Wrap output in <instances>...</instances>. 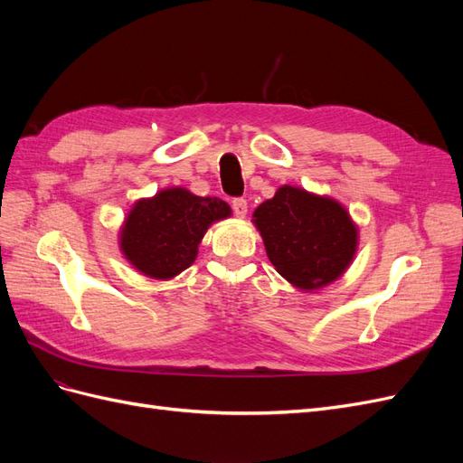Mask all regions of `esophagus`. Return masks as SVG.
I'll return each instance as SVG.
<instances>
[{
    "instance_id": "34e87169",
    "label": "esophagus",
    "mask_w": 463,
    "mask_h": 463,
    "mask_svg": "<svg viewBox=\"0 0 463 463\" xmlns=\"http://www.w3.org/2000/svg\"><path fill=\"white\" fill-rule=\"evenodd\" d=\"M232 208H233V214L237 218H245V214H247V201L245 199H233L232 201Z\"/></svg>"
}]
</instances>
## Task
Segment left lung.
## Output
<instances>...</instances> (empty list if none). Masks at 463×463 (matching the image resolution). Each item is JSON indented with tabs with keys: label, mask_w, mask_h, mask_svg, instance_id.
Segmentation results:
<instances>
[{
	"label": "left lung",
	"mask_w": 463,
	"mask_h": 463,
	"mask_svg": "<svg viewBox=\"0 0 463 463\" xmlns=\"http://www.w3.org/2000/svg\"><path fill=\"white\" fill-rule=\"evenodd\" d=\"M278 274L313 291L338 279L354 260L357 228L334 199L284 185L253 214Z\"/></svg>",
	"instance_id": "left-lung-1"
}]
</instances>
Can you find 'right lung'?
I'll list each match as a JSON object with an SVG mask.
<instances>
[{"label": "right lung", "instance_id": "right-lung-1", "mask_svg": "<svg viewBox=\"0 0 463 463\" xmlns=\"http://www.w3.org/2000/svg\"><path fill=\"white\" fill-rule=\"evenodd\" d=\"M232 214L218 197H197L184 187L164 189L137 201L123 222L119 247L138 272L170 279L194 262L213 222Z\"/></svg>", "mask_w": 463, "mask_h": 463}]
</instances>
